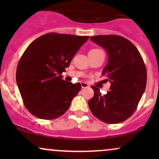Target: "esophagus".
<instances>
[{"instance_id":"obj_1","label":"esophagus","mask_w":159,"mask_h":159,"mask_svg":"<svg viewBox=\"0 0 159 159\" xmlns=\"http://www.w3.org/2000/svg\"><path fill=\"white\" fill-rule=\"evenodd\" d=\"M81 85L82 88H86V87H89L88 84L85 83V82H81Z\"/></svg>"}]
</instances>
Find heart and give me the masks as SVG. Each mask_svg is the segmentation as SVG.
Segmentation results:
<instances>
[{
  "label": "heart",
  "instance_id": "heart-1",
  "mask_svg": "<svg viewBox=\"0 0 159 159\" xmlns=\"http://www.w3.org/2000/svg\"><path fill=\"white\" fill-rule=\"evenodd\" d=\"M98 52H103V51H102L101 49H98V48H93V49H91L90 52H89V54H96V53H98Z\"/></svg>",
  "mask_w": 159,
  "mask_h": 159
}]
</instances>
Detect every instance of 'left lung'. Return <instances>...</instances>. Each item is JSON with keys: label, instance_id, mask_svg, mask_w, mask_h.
I'll list each match as a JSON object with an SVG mask.
<instances>
[{"label": "left lung", "instance_id": "8db88e82", "mask_svg": "<svg viewBox=\"0 0 159 159\" xmlns=\"http://www.w3.org/2000/svg\"><path fill=\"white\" fill-rule=\"evenodd\" d=\"M90 39L106 50L108 62L102 75L111 82L110 90L102 95L92 86L94 96L89 100L92 114L108 124L125 121L136 110L147 85V69L138 48L123 36L99 35Z\"/></svg>", "mask_w": 159, "mask_h": 159}]
</instances>
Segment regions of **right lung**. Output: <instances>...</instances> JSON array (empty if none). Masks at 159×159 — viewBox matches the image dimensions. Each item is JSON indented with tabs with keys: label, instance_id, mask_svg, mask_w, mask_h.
Returning <instances> with one entry per match:
<instances>
[{
	"label": "right lung",
	"instance_id": "right-lung-1",
	"mask_svg": "<svg viewBox=\"0 0 159 159\" xmlns=\"http://www.w3.org/2000/svg\"><path fill=\"white\" fill-rule=\"evenodd\" d=\"M88 39V36L48 33L29 45L18 63L16 82L30 114L54 120L68 110L81 85L65 81L61 74Z\"/></svg>",
	"mask_w": 159,
	"mask_h": 159
}]
</instances>
